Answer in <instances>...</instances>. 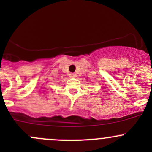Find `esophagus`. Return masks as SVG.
<instances>
[{
  "instance_id": "obj_1",
  "label": "esophagus",
  "mask_w": 152,
  "mask_h": 152,
  "mask_svg": "<svg viewBox=\"0 0 152 152\" xmlns=\"http://www.w3.org/2000/svg\"><path fill=\"white\" fill-rule=\"evenodd\" d=\"M69 76H70V78H75V74L74 73H70V74H69Z\"/></svg>"
}]
</instances>
